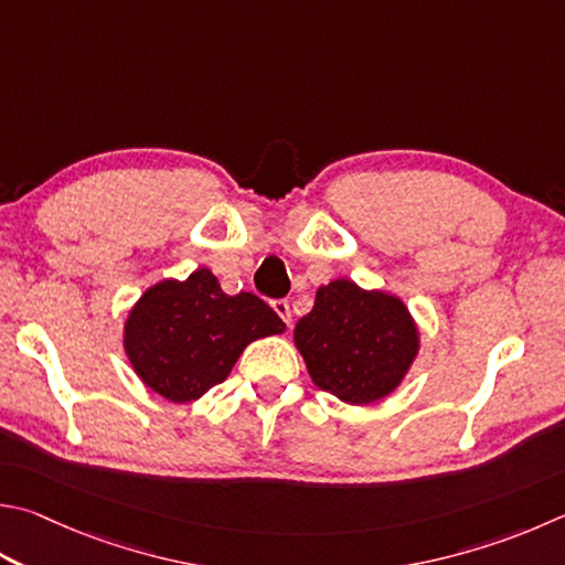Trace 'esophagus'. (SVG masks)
I'll return each instance as SVG.
<instances>
[{
  "mask_svg": "<svg viewBox=\"0 0 565 565\" xmlns=\"http://www.w3.org/2000/svg\"><path fill=\"white\" fill-rule=\"evenodd\" d=\"M271 309L279 313V318L286 326H291V306H289V301H284V299L271 301Z\"/></svg>",
  "mask_w": 565,
  "mask_h": 565,
  "instance_id": "obj_1",
  "label": "esophagus"
}]
</instances>
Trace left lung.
Segmentation results:
<instances>
[{
	"label": "left lung",
	"mask_w": 565,
	"mask_h": 565,
	"mask_svg": "<svg viewBox=\"0 0 565 565\" xmlns=\"http://www.w3.org/2000/svg\"><path fill=\"white\" fill-rule=\"evenodd\" d=\"M294 343L318 387L361 407L405 381L419 355V326L399 296L333 279L318 286Z\"/></svg>",
	"instance_id": "8db88e82"
}]
</instances>
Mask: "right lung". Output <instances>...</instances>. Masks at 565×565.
<instances>
[{
	"instance_id": "add662e5",
	"label": "right lung",
	"mask_w": 565,
	"mask_h": 565,
	"mask_svg": "<svg viewBox=\"0 0 565 565\" xmlns=\"http://www.w3.org/2000/svg\"><path fill=\"white\" fill-rule=\"evenodd\" d=\"M286 326L259 296L222 291L207 266L148 286L122 323L136 375L170 403H192L227 381L244 348Z\"/></svg>"
}]
</instances>
